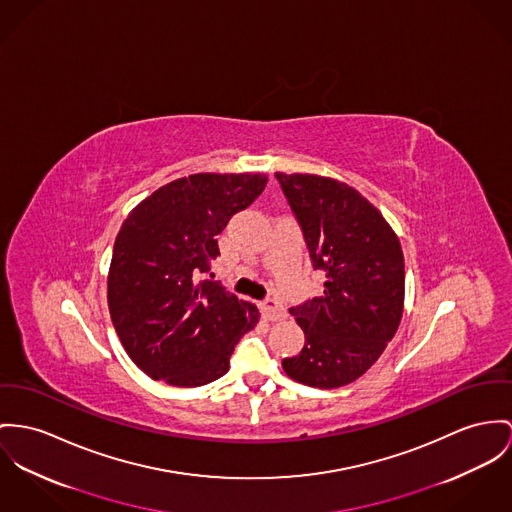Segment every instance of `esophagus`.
I'll list each match as a JSON object with an SVG mask.
<instances>
[{
    "label": "esophagus",
    "instance_id": "obj_1",
    "mask_svg": "<svg viewBox=\"0 0 512 512\" xmlns=\"http://www.w3.org/2000/svg\"><path fill=\"white\" fill-rule=\"evenodd\" d=\"M261 312L269 321H278V319H282L286 315L284 308L276 302L275 298H267L265 302H261Z\"/></svg>",
    "mask_w": 512,
    "mask_h": 512
}]
</instances>
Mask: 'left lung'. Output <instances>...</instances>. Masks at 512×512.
Instances as JSON below:
<instances>
[{
  "instance_id": "left-lung-1",
  "label": "left lung",
  "mask_w": 512,
  "mask_h": 512,
  "mask_svg": "<svg viewBox=\"0 0 512 512\" xmlns=\"http://www.w3.org/2000/svg\"><path fill=\"white\" fill-rule=\"evenodd\" d=\"M302 228L325 290L290 308L304 329L300 354L284 372L331 390L360 378L394 339L403 314L405 265L399 239L380 210L347 183L304 173H275Z\"/></svg>"
}]
</instances>
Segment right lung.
Instances as JSON below:
<instances>
[{"label":"right lung","mask_w":512,"mask_h":512,"mask_svg":"<svg viewBox=\"0 0 512 512\" xmlns=\"http://www.w3.org/2000/svg\"><path fill=\"white\" fill-rule=\"evenodd\" d=\"M261 173H197L163 185L124 220L107 300L124 351L152 380L197 388L230 370L259 310L220 282L200 280L220 255L216 236L263 193Z\"/></svg>","instance_id":"1"}]
</instances>
